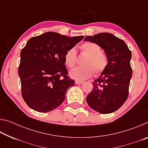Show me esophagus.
Masks as SVG:
<instances>
[{
  "label": "esophagus",
  "instance_id": "1",
  "mask_svg": "<svg viewBox=\"0 0 148 148\" xmlns=\"http://www.w3.org/2000/svg\"><path fill=\"white\" fill-rule=\"evenodd\" d=\"M75 83H76V84H77V85H80L83 83V82L79 81V80H76V81H75Z\"/></svg>",
  "mask_w": 148,
  "mask_h": 148
}]
</instances>
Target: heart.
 Listing matches in <instances>:
<instances>
[{"label": "heart", "mask_w": 148, "mask_h": 148, "mask_svg": "<svg viewBox=\"0 0 148 148\" xmlns=\"http://www.w3.org/2000/svg\"><path fill=\"white\" fill-rule=\"evenodd\" d=\"M80 49L87 55L83 64L84 66L76 67L70 72V76L76 80L89 78L95 73L99 75L105 71L108 64V60L106 55L102 53L101 47L93 42H85L80 46ZM66 66L73 68L76 62V51L74 47L68 49L64 56Z\"/></svg>", "instance_id": "1"}]
</instances>
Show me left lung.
<instances>
[{
	"label": "left lung",
	"instance_id": "8db88e82",
	"mask_svg": "<svg viewBox=\"0 0 148 148\" xmlns=\"http://www.w3.org/2000/svg\"><path fill=\"white\" fill-rule=\"evenodd\" d=\"M99 45L108 60L105 71L92 82L93 88L86 100L90 108L101 114H110L118 110L129 95L132 69L131 51L123 40L108 32L84 38Z\"/></svg>",
	"mask_w": 148,
	"mask_h": 148
}]
</instances>
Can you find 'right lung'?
<instances>
[{"label":"right lung","instance_id":"obj_1","mask_svg":"<svg viewBox=\"0 0 148 148\" xmlns=\"http://www.w3.org/2000/svg\"><path fill=\"white\" fill-rule=\"evenodd\" d=\"M84 37L47 32L27 42L20 53L18 74L22 97L31 108L45 113L63 102L66 90L74 84L67 76L64 54Z\"/></svg>","mask_w":148,"mask_h":148}]
</instances>
